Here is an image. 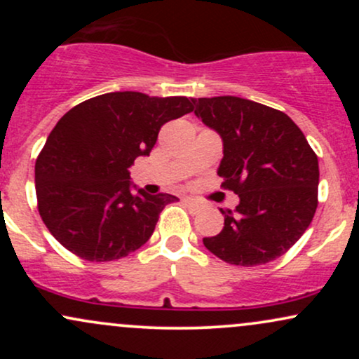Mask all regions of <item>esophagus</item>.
<instances>
[{
	"label": "esophagus",
	"instance_id": "1",
	"mask_svg": "<svg viewBox=\"0 0 359 359\" xmlns=\"http://www.w3.org/2000/svg\"><path fill=\"white\" fill-rule=\"evenodd\" d=\"M184 204L187 205L189 209H191V211H194V212H199L201 211V205L196 203V201L194 199H191V197H185L184 199Z\"/></svg>",
	"mask_w": 359,
	"mask_h": 359
}]
</instances>
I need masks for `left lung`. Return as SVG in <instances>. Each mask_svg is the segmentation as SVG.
Instances as JSON below:
<instances>
[{
  "mask_svg": "<svg viewBox=\"0 0 359 359\" xmlns=\"http://www.w3.org/2000/svg\"><path fill=\"white\" fill-rule=\"evenodd\" d=\"M203 123L222 138L221 187L238 194L224 209V228L204 238L222 262L257 266L285 255L306 233L317 209L319 162L300 128L282 111L217 96L192 100Z\"/></svg>",
  "mask_w": 359,
  "mask_h": 359,
  "instance_id": "obj_1",
  "label": "left lung"
}]
</instances>
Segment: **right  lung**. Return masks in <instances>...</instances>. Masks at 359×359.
Listing matches in <instances>:
<instances>
[{"mask_svg":"<svg viewBox=\"0 0 359 359\" xmlns=\"http://www.w3.org/2000/svg\"><path fill=\"white\" fill-rule=\"evenodd\" d=\"M194 109L185 96L108 93L59 119L35 162L36 208L52 236L88 262H113L150 240L170 194L131 192L135 158L160 128Z\"/></svg>","mask_w":359,"mask_h":359,"instance_id":"obj_1","label":"right lung"}]
</instances>
